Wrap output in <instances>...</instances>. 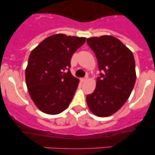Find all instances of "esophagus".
Segmentation results:
<instances>
[{"label":"esophagus","mask_w":155,"mask_h":155,"mask_svg":"<svg viewBox=\"0 0 155 155\" xmlns=\"http://www.w3.org/2000/svg\"><path fill=\"white\" fill-rule=\"evenodd\" d=\"M87 79H88V76H86V77L81 79V82H86V81H87Z\"/></svg>","instance_id":"esophagus-1"}]
</instances>
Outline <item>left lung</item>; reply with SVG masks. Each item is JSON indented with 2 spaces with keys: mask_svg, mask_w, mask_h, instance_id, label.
Returning a JSON list of instances; mask_svg holds the SVG:
<instances>
[{
  "mask_svg": "<svg viewBox=\"0 0 155 155\" xmlns=\"http://www.w3.org/2000/svg\"><path fill=\"white\" fill-rule=\"evenodd\" d=\"M102 73L96 86L86 96L89 110L99 117L113 115L126 102L136 81L133 53L118 39L104 35L87 39Z\"/></svg>",
  "mask_w": 155,
  "mask_h": 155,
  "instance_id": "1",
  "label": "left lung"
}]
</instances>
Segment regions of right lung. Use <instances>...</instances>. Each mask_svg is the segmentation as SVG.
Wrapping results in <instances>:
<instances>
[{"label": "right lung", "mask_w": 155, "mask_h": 155, "mask_svg": "<svg viewBox=\"0 0 155 155\" xmlns=\"http://www.w3.org/2000/svg\"><path fill=\"white\" fill-rule=\"evenodd\" d=\"M86 40V37L54 34L30 53L25 69L26 84L33 102L44 113H61L73 99L79 79L71 74L70 60Z\"/></svg>", "instance_id": "obj_1"}]
</instances>
